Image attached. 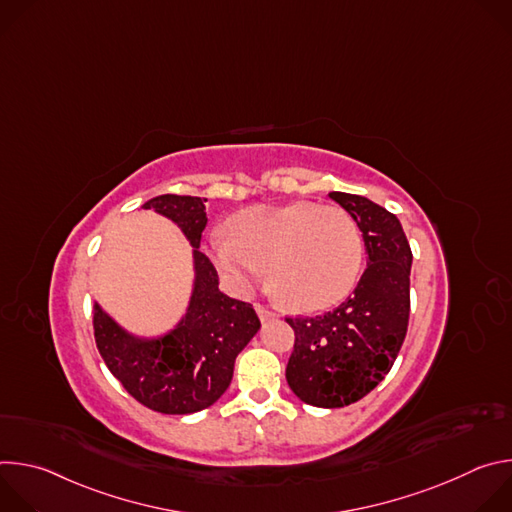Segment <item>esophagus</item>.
I'll return each mask as SVG.
<instances>
[{"label": "esophagus", "mask_w": 512, "mask_h": 512, "mask_svg": "<svg viewBox=\"0 0 512 512\" xmlns=\"http://www.w3.org/2000/svg\"><path fill=\"white\" fill-rule=\"evenodd\" d=\"M255 310H257V316H259V320H261V322L275 320V314H273V312H269L267 308H263V306H255Z\"/></svg>", "instance_id": "1"}]
</instances>
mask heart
Instances as JSON below:
<instances>
[{"mask_svg":"<svg viewBox=\"0 0 512 512\" xmlns=\"http://www.w3.org/2000/svg\"><path fill=\"white\" fill-rule=\"evenodd\" d=\"M208 247L239 291H249L267 269L277 300L298 314L340 304L358 281L364 253L346 210L308 200L245 208L229 221V235H212Z\"/></svg>","mask_w":512,"mask_h":512,"instance_id":"1","label":"heart"}]
</instances>
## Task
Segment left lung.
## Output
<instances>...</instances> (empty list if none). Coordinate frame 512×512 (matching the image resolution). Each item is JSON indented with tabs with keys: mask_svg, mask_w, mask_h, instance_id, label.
<instances>
[{
	"mask_svg": "<svg viewBox=\"0 0 512 512\" xmlns=\"http://www.w3.org/2000/svg\"><path fill=\"white\" fill-rule=\"evenodd\" d=\"M358 225L369 261L354 296L296 332L285 379L304 403L336 409L369 395L391 371L409 324L411 249L399 218L373 200L330 192Z\"/></svg>",
	"mask_w": 512,
	"mask_h": 512,
	"instance_id": "1",
	"label": "left lung"
}]
</instances>
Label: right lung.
Listing matches in <instances>:
<instances>
[{"instance_id":"1","label":"right lung","mask_w":512,"mask_h":512,"mask_svg":"<svg viewBox=\"0 0 512 512\" xmlns=\"http://www.w3.org/2000/svg\"><path fill=\"white\" fill-rule=\"evenodd\" d=\"M206 198L162 194L141 208L178 225L192 245L194 281L186 314L160 336H137L119 326L97 302V348L113 377L141 405L166 415L202 411L221 399L233 381L235 358L259 332L251 304L218 289V275L200 251Z\"/></svg>"}]
</instances>
